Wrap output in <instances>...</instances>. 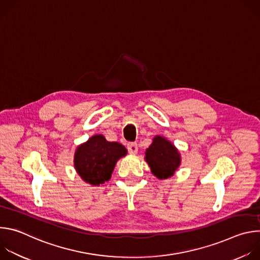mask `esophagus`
Wrapping results in <instances>:
<instances>
[{
  "label": "esophagus",
  "mask_w": 260,
  "mask_h": 260,
  "mask_svg": "<svg viewBox=\"0 0 260 260\" xmlns=\"http://www.w3.org/2000/svg\"><path fill=\"white\" fill-rule=\"evenodd\" d=\"M127 150L131 154H136L138 152V144L136 142L127 143Z\"/></svg>",
  "instance_id": "obj_1"
}]
</instances>
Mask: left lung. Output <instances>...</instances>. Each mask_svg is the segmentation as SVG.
Here are the masks:
<instances>
[{"label": "left lung", "mask_w": 260, "mask_h": 260, "mask_svg": "<svg viewBox=\"0 0 260 260\" xmlns=\"http://www.w3.org/2000/svg\"><path fill=\"white\" fill-rule=\"evenodd\" d=\"M145 159L154 176L161 180L173 176L181 162L176 147L160 136L153 139L152 144L146 150Z\"/></svg>", "instance_id": "8db88e82"}]
</instances>
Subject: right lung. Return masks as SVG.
<instances>
[{"label":"right lung","mask_w":260,"mask_h":260,"mask_svg":"<svg viewBox=\"0 0 260 260\" xmlns=\"http://www.w3.org/2000/svg\"><path fill=\"white\" fill-rule=\"evenodd\" d=\"M126 152L123 145L95 135L77 148L74 165L85 182L99 186L111 178L117 160Z\"/></svg>","instance_id":"obj_1"}]
</instances>
